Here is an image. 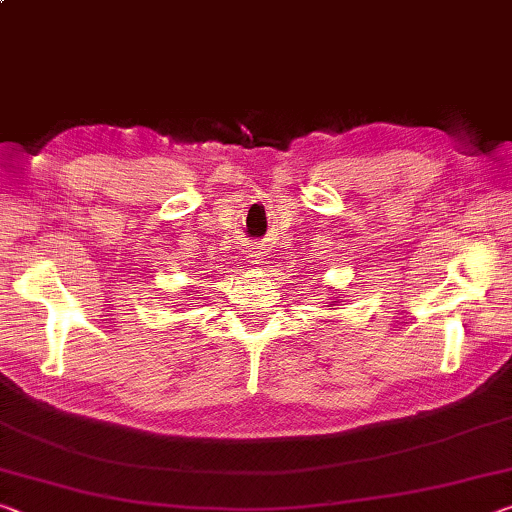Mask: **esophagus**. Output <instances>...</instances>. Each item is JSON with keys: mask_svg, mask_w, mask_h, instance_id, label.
<instances>
[{"mask_svg": "<svg viewBox=\"0 0 512 512\" xmlns=\"http://www.w3.org/2000/svg\"><path fill=\"white\" fill-rule=\"evenodd\" d=\"M246 255L250 257V262H259V255H262V253H259V248L253 246V248L246 250Z\"/></svg>", "mask_w": 512, "mask_h": 512, "instance_id": "obj_1", "label": "esophagus"}]
</instances>
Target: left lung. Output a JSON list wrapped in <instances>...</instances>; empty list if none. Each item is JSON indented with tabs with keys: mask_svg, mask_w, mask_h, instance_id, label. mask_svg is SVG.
<instances>
[{
	"mask_svg": "<svg viewBox=\"0 0 512 512\" xmlns=\"http://www.w3.org/2000/svg\"><path fill=\"white\" fill-rule=\"evenodd\" d=\"M335 305H337V300H332V303H330L328 307H330V310H335Z\"/></svg>",
	"mask_w": 512,
	"mask_h": 512,
	"instance_id": "left-lung-1",
	"label": "left lung"
}]
</instances>
